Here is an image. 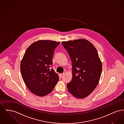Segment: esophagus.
Here are the masks:
<instances>
[{
  "label": "esophagus",
  "instance_id": "esophagus-1",
  "mask_svg": "<svg viewBox=\"0 0 124 124\" xmlns=\"http://www.w3.org/2000/svg\"><path fill=\"white\" fill-rule=\"evenodd\" d=\"M64 73H60V74H59V75L61 76V77H62L63 76H64Z\"/></svg>",
  "mask_w": 124,
  "mask_h": 124
}]
</instances>
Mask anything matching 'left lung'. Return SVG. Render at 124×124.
Segmentation results:
<instances>
[{
	"label": "left lung",
	"instance_id": "left-lung-1",
	"mask_svg": "<svg viewBox=\"0 0 124 124\" xmlns=\"http://www.w3.org/2000/svg\"><path fill=\"white\" fill-rule=\"evenodd\" d=\"M72 63V78L67 84L70 93L78 99L90 94L97 86L102 63L94 46L85 39L63 42Z\"/></svg>",
	"mask_w": 124,
	"mask_h": 124
}]
</instances>
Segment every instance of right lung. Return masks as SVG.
I'll return each mask as SVG.
<instances>
[{
  "label": "right lung",
  "instance_id": "add662e5",
  "mask_svg": "<svg viewBox=\"0 0 124 124\" xmlns=\"http://www.w3.org/2000/svg\"><path fill=\"white\" fill-rule=\"evenodd\" d=\"M60 42L38 40L26 49L20 64L24 82L34 94L45 96L51 93L59 78L53 68L55 49Z\"/></svg>",
  "mask_w": 124,
  "mask_h": 124
}]
</instances>
